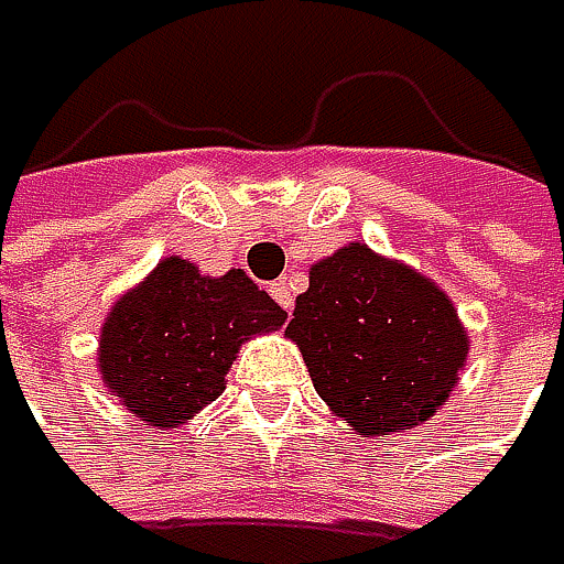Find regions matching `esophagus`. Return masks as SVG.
I'll list each match as a JSON object with an SVG mask.
<instances>
[{
	"instance_id": "34e87169",
	"label": "esophagus",
	"mask_w": 564,
	"mask_h": 564,
	"mask_svg": "<svg viewBox=\"0 0 564 564\" xmlns=\"http://www.w3.org/2000/svg\"><path fill=\"white\" fill-rule=\"evenodd\" d=\"M271 296L281 303L283 310L290 313V306H293V293H290V286H286V281H278V283H271Z\"/></svg>"
}]
</instances>
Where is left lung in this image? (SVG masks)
Listing matches in <instances>:
<instances>
[{
    "label": "left lung",
    "mask_w": 564,
    "mask_h": 564,
    "mask_svg": "<svg viewBox=\"0 0 564 564\" xmlns=\"http://www.w3.org/2000/svg\"><path fill=\"white\" fill-rule=\"evenodd\" d=\"M286 333L319 398L372 437L427 421L467 359V333L447 293L366 245L310 271Z\"/></svg>",
    "instance_id": "8db88e82"
}]
</instances>
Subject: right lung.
<instances>
[{"label": "right lung", "mask_w": 564, "mask_h": 564, "mask_svg": "<svg viewBox=\"0 0 564 564\" xmlns=\"http://www.w3.org/2000/svg\"><path fill=\"white\" fill-rule=\"evenodd\" d=\"M283 319L245 271L202 278L188 261L170 258L107 316L104 386L153 427L185 424L225 392L238 346Z\"/></svg>", "instance_id": "obj_1"}]
</instances>
